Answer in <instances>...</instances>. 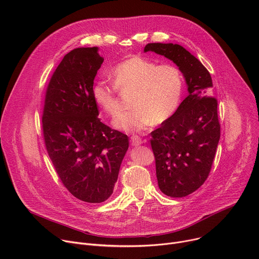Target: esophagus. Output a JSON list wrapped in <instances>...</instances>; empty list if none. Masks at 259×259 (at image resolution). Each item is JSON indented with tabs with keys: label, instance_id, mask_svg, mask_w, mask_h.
<instances>
[{
	"label": "esophagus",
	"instance_id": "obj_1",
	"mask_svg": "<svg viewBox=\"0 0 259 259\" xmlns=\"http://www.w3.org/2000/svg\"><path fill=\"white\" fill-rule=\"evenodd\" d=\"M130 141H131L132 146H140V145H142V144L144 143V141L142 140V137L139 136V135H133V136H131Z\"/></svg>",
	"mask_w": 259,
	"mask_h": 259
}]
</instances>
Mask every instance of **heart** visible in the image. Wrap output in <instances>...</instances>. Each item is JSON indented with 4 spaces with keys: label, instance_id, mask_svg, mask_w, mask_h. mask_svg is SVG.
Listing matches in <instances>:
<instances>
[{
    "label": "heart",
    "instance_id": "1",
    "mask_svg": "<svg viewBox=\"0 0 259 259\" xmlns=\"http://www.w3.org/2000/svg\"><path fill=\"white\" fill-rule=\"evenodd\" d=\"M111 83L97 81L92 94L99 108L114 117L120 109L119 94L129 96L132 109L114 120L115 128L127 132H141L150 124H161L173 115L181 102L183 76L169 63L159 64L146 57L132 56L115 64L109 72Z\"/></svg>",
    "mask_w": 259,
    "mask_h": 259
}]
</instances>
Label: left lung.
<instances>
[{"mask_svg":"<svg viewBox=\"0 0 259 259\" xmlns=\"http://www.w3.org/2000/svg\"><path fill=\"white\" fill-rule=\"evenodd\" d=\"M152 51L175 62L184 75L188 96L161 127L151 132V147L160 191L173 198L191 195L210 173L221 135L218 100L209 72L183 47L152 42Z\"/></svg>","mask_w":259,"mask_h":259,"instance_id":"1","label":"left lung"}]
</instances>
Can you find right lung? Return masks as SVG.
I'll return each instance as SVG.
<instances>
[{
	"instance_id": "add662e5",
	"label": "right lung",
	"mask_w": 259,
	"mask_h": 259,
	"mask_svg": "<svg viewBox=\"0 0 259 259\" xmlns=\"http://www.w3.org/2000/svg\"><path fill=\"white\" fill-rule=\"evenodd\" d=\"M103 61L96 47L67 53L50 79L41 117L46 149L60 181L88 203L111 196L129 147L126 134L99 117L92 89Z\"/></svg>"
}]
</instances>
